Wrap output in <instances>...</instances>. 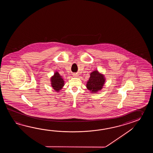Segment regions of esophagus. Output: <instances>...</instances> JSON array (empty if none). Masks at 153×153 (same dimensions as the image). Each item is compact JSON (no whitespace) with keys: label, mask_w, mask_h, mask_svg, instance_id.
<instances>
[{"label":"esophagus","mask_w":153,"mask_h":153,"mask_svg":"<svg viewBox=\"0 0 153 153\" xmlns=\"http://www.w3.org/2000/svg\"><path fill=\"white\" fill-rule=\"evenodd\" d=\"M73 76H74V77H78V75H77L76 74H73Z\"/></svg>","instance_id":"obj_1"}]
</instances>
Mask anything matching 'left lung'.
<instances>
[{
    "label": "left lung",
    "instance_id": "1",
    "mask_svg": "<svg viewBox=\"0 0 153 153\" xmlns=\"http://www.w3.org/2000/svg\"><path fill=\"white\" fill-rule=\"evenodd\" d=\"M105 78L104 74L97 70L90 73V77L86 83V88L92 94H97L104 86Z\"/></svg>",
    "mask_w": 153,
    "mask_h": 153
}]
</instances>
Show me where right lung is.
<instances>
[{"label":"right lung","instance_id":"obj_1","mask_svg":"<svg viewBox=\"0 0 153 153\" xmlns=\"http://www.w3.org/2000/svg\"><path fill=\"white\" fill-rule=\"evenodd\" d=\"M50 81L53 89L57 92H59L61 90H62L65 85V81L62 76H61L59 72L57 71H56L53 75L51 77Z\"/></svg>","mask_w":153,"mask_h":153}]
</instances>
